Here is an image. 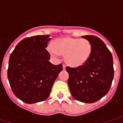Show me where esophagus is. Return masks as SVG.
Wrapping results in <instances>:
<instances>
[{
	"label": "esophagus",
	"instance_id": "esophagus-1",
	"mask_svg": "<svg viewBox=\"0 0 123 123\" xmlns=\"http://www.w3.org/2000/svg\"><path fill=\"white\" fill-rule=\"evenodd\" d=\"M62 68H63V70L66 69V65H65V64H63V65H62Z\"/></svg>",
	"mask_w": 123,
	"mask_h": 123
}]
</instances>
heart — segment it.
<instances>
[{
  "label": "heart",
  "mask_w": 123,
  "mask_h": 123,
  "mask_svg": "<svg viewBox=\"0 0 123 123\" xmlns=\"http://www.w3.org/2000/svg\"><path fill=\"white\" fill-rule=\"evenodd\" d=\"M47 50L51 56L57 58L64 55L67 64L73 67H80L90 59L92 52L91 43L86 39L63 37L56 39L49 44Z\"/></svg>",
  "instance_id": "1"
}]
</instances>
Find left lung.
<instances>
[{
  "instance_id": "1",
  "label": "left lung",
  "mask_w": 123,
  "mask_h": 123,
  "mask_svg": "<svg viewBox=\"0 0 123 123\" xmlns=\"http://www.w3.org/2000/svg\"><path fill=\"white\" fill-rule=\"evenodd\" d=\"M92 46L90 59L77 68L67 67L68 84L75 99L92 103L108 93L113 79V56L103 41L96 36L84 35Z\"/></svg>"
}]
</instances>
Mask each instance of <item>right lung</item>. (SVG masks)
Listing matches in <instances>:
<instances>
[{
    "mask_svg": "<svg viewBox=\"0 0 123 123\" xmlns=\"http://www.w3.org/2000/svg\"><path fill=\"white\" fill-rule=\"evenodd\" d=\"M50 35L26 37L18 43L10 55L8 79L12 92L24 103H37L47 99L62 65L49 62L46 50Z\"/></svg>",
    "mask_w": 123,
    "mask_h": 123,
    "instance_id": "add662e5",
    "label": "right lung"
}]
</instances>
